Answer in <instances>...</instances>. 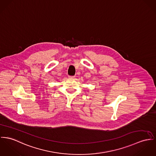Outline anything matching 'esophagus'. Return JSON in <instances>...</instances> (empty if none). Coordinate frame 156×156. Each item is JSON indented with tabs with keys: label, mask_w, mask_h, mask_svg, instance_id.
Listing matches in <instances>:
<instances>
[{
	"label": "esophagus",
	"mask_w": 156,
	"mask_h": 156,
	"mask_svg": "<svg viewBox=\"0 0 156 156\" xmlns=\"http://www.w3.org/2000/svg\"><path fill=\"white\" fill-rule=\"evenodd\" d=\"M75 77V76H70V75H69V76H68V78H71V79L74 78Z\"/></svg>",
	"instance_id": "esophagus-1"
}]
</instances>
